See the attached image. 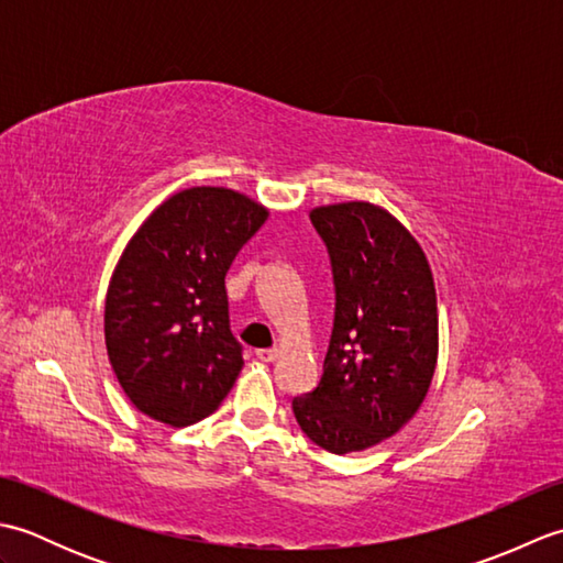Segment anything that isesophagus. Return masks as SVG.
<instances>
[{
  "label": "esophagus",
  "instance_id": "1",
  "mask_svg": "<svg viewBox=\"0 0 563 563\" xmlns=\"http://www.w3.org/2000/svg\"><path fill=\"white\" fill-rule=\"evenodd\" d=\"M256 357L261 363H273L275 357H278V349H261L256 351Z\"/></svg>",
  "mask_w": 563,
  "mask_h": 563
}]
</instances>
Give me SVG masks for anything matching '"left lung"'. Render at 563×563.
Wrapping results in <instances>:
<instances>
[{"label":"left lung","mask_w":563,"mask_h":563,"mask_svg":"<svg viewBox=\"0 0 563 563\" xmlns=\"http://www.w3.org/2000/svg\"><path fill=\"white\" fill-rule=\"evenodd\" d=\"M336 285L319 385L292 399L305 435L333 454L361 452L411 421L438 365V297L426 251L367 200L312 212Z\"/></svg>","instance_id":"left-lung-1"}]
</instances>
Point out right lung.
Here are the masks:
<instances>
[{"label":"right lung","mask_w":563,"mask_h":563,"mask_svg":"<svg viewBox=\"0 0 563 563\" xmlns=\"http://www.w3.org/2000/svg\"><path fill=\"white\" fill-rule=\"evenodd\" d=\"M224 186L166 198L130 236L106 292V351L137 411L184 428L210 416L242 373L224 275L268 220Z\"/></svg>","instance_id":"obj_1"}]
</instances>
